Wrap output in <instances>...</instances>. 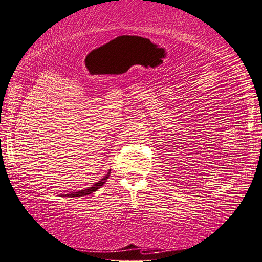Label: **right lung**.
Listing matches in <instances>:
<instances>
[{
  "label": "right lung",
  "mask_w": 262,
  "mask_h": 262,
  "mask_svg": "<svg viewBox=\"0 0 262 262\" xmlns=\"http://www.w3.org/2000/svg\"><path fill=\"white\" fill-rule=\"evenodd\" d=\"M110 172L111 170L107 171L106 175L104 177H102L99 182L93 184L91 187H87L85 189H81V191H77V192H73V193H69V194H63L64 196H68V198H76V196H85V195H89V194H92L93 192L97 191L101 186L104 185V183L106 182V179L109 178L110 176Z\"/></svg>",
  "instance_id": "add662e5"
}]
</instances>
